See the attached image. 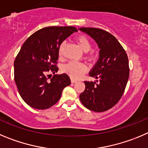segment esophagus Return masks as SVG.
<instances>
[{"mask_svg": "<svg viewBox=\"0 0 148 148\" xmlns=\"http://www.w3.org/2000/svg\"><path fill=\"white\" fill-rule=\"evenodd\" d=\"M71 82H72V83H75V82H77V80H76V79H73V78H71Z\"/></svg>", "mask_w": 148, "mask_h": 148, "instance_id": "obj_1", "label": "esophagus"}]
</instances>
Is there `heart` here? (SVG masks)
Masks as SVG:
<instances>
[{"mask_svg": "<svg viewBox=\"0 0 148 148\" xmlns=\"http://www.w3.org/2000/svg\"><path fill=\"white\" fill-rule=\"evenodd\" d=\"M76 41H77V44L79 45L80 49H82V51L85 53L88 52L89 51L91 50L92 49V44L90 42V40L86 37V36L80 35L78 36L76 38ZM65 43H62L60 46L59 48V55L62 57L63 55V49H64ZM96 54L94 52H90L88 55L86 57L89 61H92L95 59ZM87 66L86 64H84L82 62H69L67 64L65 65L62 68V71L63 72L66 73V74L71 77L73 79H78L83 74L87 71Z\"/></svg>", "mask_w": 148, "mask_h": 148, "instance_id": "obj_1", "label": "heart"}]
</instances>
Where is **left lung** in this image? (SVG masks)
I'll return each mask as SVG.
<instances>
[{
    "label": "left lung",
    "instance_id": "8db88e82",
    "mask_svg": "<svg viewBox=\"0 0 148 148\" xmlns=\"http://www.w3.org/2000/svg\"><path fill=\"white\" fill-rule=\"evenodd\" d=\"M98 45L99 58L89 73L96 82L85 81L86 89L79 99L86 108L103 112L114 107L121 99L129 77L128 58L116 38L97 28H79Z\"/></svg>",
    "mask_w": 148,
    "mask_h": 148
}]
</instances>
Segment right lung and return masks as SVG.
Listing matches in <instances>:
<instances>
[{
	"label": "right lung",
	"mask_w": 148,
	"mask_h": 148,
	"mask_svg": "<svg viewBox=\"0 0 148 148\" xmlns=\"http://www.w3.org/2000/svg\"><path fill=\"white\" fill-rule=\"evenodd\" d=\"M77 29L73 26H49L34 32L23 44L14 62V81L22 99L33 108L53 106L71 84L66 74H54L50 80L46 74L58 71L60 46Z\"/></svg>",
	"instance_id": "right-lung-1"
}]
</instances>
